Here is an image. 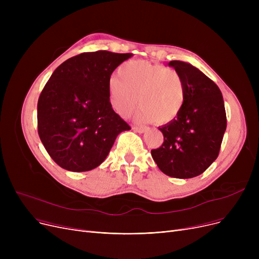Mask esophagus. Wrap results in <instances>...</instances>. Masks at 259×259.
Returning a JSON list of instances; mask_svg holds the SVG:
<instances>
[{"label":"esophagus","mask_w":259,"mask_h":259,"mask_svg":"<svg viewBox=\"0 0 259 259\" xmlns=\"http://www.w3.org/2000/svg\"><path fill=\"white\" fill-rule=\"evenodd\" d=\"M133 130L135 132H139V133H145L148 130V128L147 127H134Z\"/></svg>","instance_id":"esophagus-1"}]
</instances>
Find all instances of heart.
Wrapping results in <instances>:
<instances>
[{
    "label": "heart",
    "instance_id": "obj_1",
    "mask_svg": "<svg viewBox=\"0 0 259 259\" xmlns=\"http://www.w3.org/2000/svg\"><path fill=\"white\" fill-rule=\"evenodd\" d=\"M118 72L119 75L109 78L108 93L111 106L120 116L128 117L139 103L141 108L134 118L140 124L154 120L164 125L181 112L185 86L176 70L133 60L122 64Z\"/></svg>",
    "mask_w": 259,
    "mask_h": 259
}]
</instances>
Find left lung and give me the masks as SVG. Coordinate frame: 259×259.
Wrapping results in <instances>:
<instances>
[{"label":"left lung","mask_w":259,"mask_h":259,"mask_svg":"<svg viewBox=\"0 0 259 259\" xmlns=\"http://www.w3.org/2000/svg\"><path fill=\"white\" fill-rule=\"evenodd\" d=\"M184 81L185 102L181 112L158 127L164 144L151 150L161 172L176 179H192L205 172L220 153L227 128L222 91L193 65L168 63Z\"/></svg>","instance_id":"left-lung-1"}]
</instances>
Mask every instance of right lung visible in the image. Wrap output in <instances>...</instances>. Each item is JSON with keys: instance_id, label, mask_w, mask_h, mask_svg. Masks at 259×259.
I'll list each match as a JSON object with an SVG mask.
<instances>
[{"instance_id": "obj_1", "label": "right lung", "mask_w": 259, "mask_h": 259, "mask_svg": "<svg viewBox=\"0 0 259 259\" xmlns=\"http://www.w3.org/2000/svg\"><path fill=\"white\" fill-rule=\"evenodd\" d=\"M132 53L85 52L61 64L37 102L39 139L51 158L72 172L99 167L130 126L114 112L108 80Z\"/></svg>"}]
</instances>
